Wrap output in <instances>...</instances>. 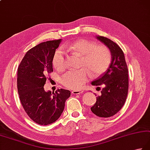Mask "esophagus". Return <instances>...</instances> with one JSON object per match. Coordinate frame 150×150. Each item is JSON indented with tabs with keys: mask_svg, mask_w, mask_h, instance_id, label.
<instances>
[{
	"mask_svg": "<svg viewBox=\"0 0 150 150\" xmlns=\"http://www.w3.org/2000/svg\"><path fill=\"white\" fill-rule=\"evenodd\" d=\"M83 92V90H75L72 91L73 94H79V93H82Z\"/></svg>",
	"mask_w": 150,
	"mask_h": 150,
	"instance_id": "obj_1",
	"label": "esophagus"
}]
</instances>
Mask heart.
<instances>
[{
    "label": "heart",
    "instance_id": "heart-1",
    "mask_svg": "<svg viewBox=\"0 0 150 150\" xmlns=\"http://www.w3.org/2000/svg\"><path fill=\"white\" fill-rule=\"evenodd\" d=\"M64 47L72 54L82 57L80 67L88 69L93 76L103 74L109 68L112 62V53L110 49L106 45H97L92 41L79 40L72 45H65ZM52 65L58 71H62L66 68V56L62 49L56 52ZM87 70L81 69L67 71L61 77V83L69 89H80L90 78V74Z\"/></svg>",
    "mask_w": 150,
    "mask_h": 150
}]
</instances>
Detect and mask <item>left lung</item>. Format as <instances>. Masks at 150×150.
Instances as JSON below:
<instances>
[{
    "instance_id": "obj_1",
    "label": "left lung",
    "mask_w": 150,
    "mask_h": 150,
    "mask_svg": "<svg viewBox=\"0 0 150 150\" xmlns=\"http://www.w3.org/2000/svg\"><path fill=\"white\" fill-rule=\"evenodd\" d=\"M97 38L109 48L112 62L106 72L92 82L93 86L103 85L104 88L101 89L100 96L96 98L91 110L101 118H109L119 112L126 101L129 88L128 68L124 52L118 44L107 38Z\"/></svg>"
}]
</instances>
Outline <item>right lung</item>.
<instances>
[{
  "label": "right lung",
  "mask_w": 150,
  "mask_h": 150,
  "mask_svg": "<svg viewBox=\"0 0 150 150\" xmlns=\"http://www.w3.org/2000/svg\"><path fill=\"white\" fill-rule=\"evenodd\" d=\"M61 40L41 43L26 52L17 71V90L25 112L36 124L47 125L60 118L69 90L55 93L44 90L47 79L53 71L52 60Z\"/></svg>",
  "instance_id": "obj_1"
}]
</instances>
